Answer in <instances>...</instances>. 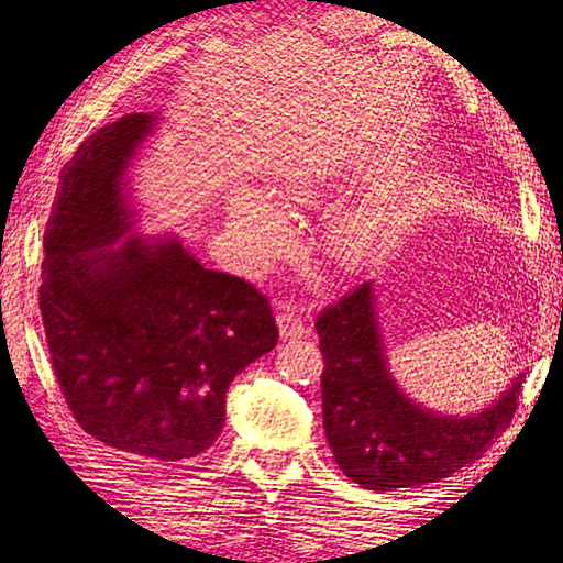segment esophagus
<instances>
[{"label": "esophagus", "mask_w": 563, "mask_h": 563, "mask_svg": "<svg viewBox=\"0 0 563 563\" xmlns=\"http://www.w3.org/2000/svg\"><path fill=\"white\" fill-rule=\"evenodd\" d=\"M275 321H278L280 339H283V341L302 339V336H307V333H309V329H307V324L302 321V317L295 314L290 307H288V309H280V314H278V319H275Z\"/></svg>", "instance_id": "1"}]
</instances>
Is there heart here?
Returning <instances> with one entry per match:
<instances>
[{"label": "heart", "mask_w": 563, "mask_h": 563, "mask_svg": "<svg viewBox=\"0 0 563 563\" xmlns=\"http://www.w3.org/2000/svg\"><path fill=\"white\" fill-rule=\"evenodd\" d=\"M324 194L314 176L292 172L275 188L283 206H312ZM230 246L239 268L266 273L290 246V224L275 200L254 186H236L230 196ZM391 210L385 198H361L331 214L327 251L341 268H357L385 242Z\"/></svg>", "instance_id": "obj_1"}]
</instances>
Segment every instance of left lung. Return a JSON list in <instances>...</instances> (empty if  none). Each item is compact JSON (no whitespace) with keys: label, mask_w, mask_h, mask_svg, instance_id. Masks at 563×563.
<instances>
[{"label":"left lung","mask_w":563,"mask_h":563,"mask_svg":"<svg viewBox=\"0 0 563 563\" xmlns=\"http://www.w3.org/2000/svg\"><path fill=\"white\" fill-rule=\"evenodd\" d=\"M324 353V433L343 474L369 492L440 482L472 464L504 433L525 373L474 413L418 404L391 373L375 280L363 283L317 319Z\"/></svg>","instance_id":"left-lung-1"}]
</instances>
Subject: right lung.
Wrapping results in <instances>:
<instances>
[{
    "label": "right lung",
    "mask_w": 563,
    "mask_h": 563,
    "mask_svg": "<svg viewBox=\"0 0 563 563\" xmlns=\"http://www.w3.org/2000/svg\"><path fill=\"white\" fill-rule=\"evenodd\" d=\"M159 123L128 113L65 164L41 312L79 426L133 462L184 466L218 442L230 385L278 329L254 285L202 266L176 232H137L133 172Z\"/></svg>",
    "instance_id": "right-lung-1"
}]
</instances>
